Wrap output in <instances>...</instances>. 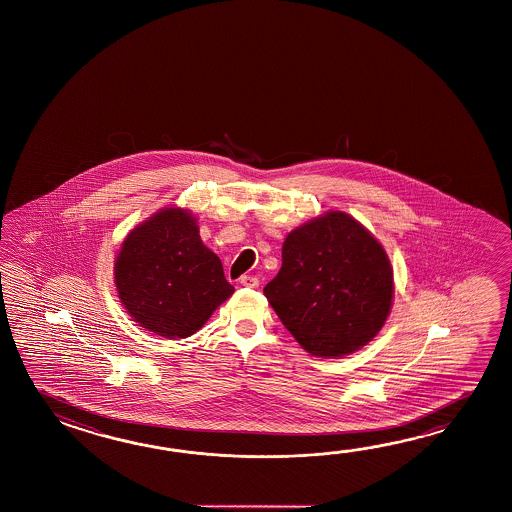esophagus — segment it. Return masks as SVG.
Segmentation results:
<instances>
[{
    "mask_svg": "<svg viewBox=\"0 0 512 512\" xmlns=\"http://www.w3.org/2000/svg\"><path fill=\"white\" fill-rule=\"evenodd\" d=\"M240 283L243 287H249V289H258L260 287V280L252 274H243L240 278Z\"/></svg>",
    "mask_w": 512,
    "mask_h": 512,
    "instance_id": "obj_1",
    "label": "esophagus"
}]
</instances>
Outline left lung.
I'll return each instance as SVG.
<instances>
[{"label": "left lung", "mask_w": 512, "mask_h": 512, "mask_svg": "<svg viewBox=\"0 0 512 512\" xmlns=\"http://www.w3.org/2000/svg\"><path fill=\"white\" fill-rule=\"evenodd\" d=\"M393 293L392 263L381 241L342 210L291 230L282 269L263 289L294 340L322 359L346 357L377 337Z\"/></svg>", "instance_id": "obj_1"}]
</instances>
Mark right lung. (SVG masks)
I'll return each instance as SVG.
<instances>
[{"label": "right lung", "instance_id": "right-lung-1", "mask_svg": "<svg viewBox=\"0 0 512 512\" xmlns=\"http://www.w3.org/2000/svg\"><path fill=\"white\" fill-rule=\"evenodd\" d=\"M113 272L128 315L170 340L194 335L234 293L194 214L181 207L161 208L131 229Z\"/></svg>", "mask_w": 512, "mask_h": 512}]
</instances>
